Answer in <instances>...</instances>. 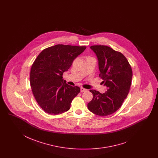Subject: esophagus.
<instances>
[{
	"instance_id": "obj_1",
	"label": "esophagus",
	"mask_w": 158,
	"mask_h": 158,
	"mask_svg": "<svg viewBox=\"0 0 158 158\" xmlns=\"http://www.w3.org/2000/svg\"><path fill=\"white\" fill-rule=\"evenodd\" d=\"M87 91V90L85 89H84V88H83V87L81 88V92H85V91Z\"/></svg>"
}]
</instances>
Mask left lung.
<instances>
[{
	"label": "left lung",
	"instance_id": "left-lung-1",
	"mask_svg": "<svg viewBox=\"0 0 158 158\" xmlns=\"http://www.w3.org/2000/svg\"><path fill=\"white\" fill-rule=\"evenodd\" d=\"M98 61L99 77L107 87V91L101 94L90 90L93 99L87 104L91 112L101 116L114 114L122 106L129 94L133 72L129 62L123 54L106 46L90 47Z\"/></svg>",
	"mask_w": 158,
	"mask_h": 158
}]
</instances>
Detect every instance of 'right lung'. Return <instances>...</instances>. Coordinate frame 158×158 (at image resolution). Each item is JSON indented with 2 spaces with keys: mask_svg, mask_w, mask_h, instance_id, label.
Wrapping results in <instances>:
<instances>
[{
  "mask_svg": "<svg viewBox=\"0 0 158 158\" xmlns=\"http://www.w3.org/2000/svg\"><path fill=\"white\" fill-rule=\"evenodd\" d=\"M86 48L57 44L44 49L35 59L30 72L31 87L39 105L46 113L56 115L70 109L81 89L68 85L62 75Z\"/></svg>",
  "mask_w": 158,
  "mask_h": 158,
  "instance_id": "right-lung-1",
  "label": "right lung"
}]
</instances>
